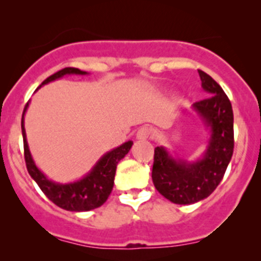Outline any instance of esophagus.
Returning <instances> with one entry per match:
<instances>
[{
    "label": "esophagus",
    "instance_id": "1",
    "mask_svg": "<svg viewBox=\"0 0 261 261\" xmlns=\"http://www.w3.org/2000/svg\"><path fill=\"white\" fill-rule=\"evenodd\" d=\"M152 135V128L148 127V126H142L137 130L136 133V139L137 140H146Z\"/></svg>",
    "mask_w": 261,
    "mask_h": 261
}]
</instances>
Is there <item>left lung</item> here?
<instances>
[{
  "instance_id": "8db88e82",
  "label": "left lung",
  "mask_w": 261,
  "mask_h": 261,
  "mask_svg": "<svg viewBox=\"0 0 261 261\" xmlns=\"http://www.w3.org/2000/svg\"><path fill=\"white\" fill-rule=\"evenodd\" d=\"M208 98L194 102L192 113L208 131L205 150L187 161L171 154L165 146L154 148L152 181L165 198L176 204H193L207 198L224 176L234 148L233 109L223 89L212 76L198 70Z\"/></svg>"
}]
</instances>
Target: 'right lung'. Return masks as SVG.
I'll return each mask as SVG.
<instances>
[{
	"label": "right lung",
	"instance_id": "right-lung-1",
	"mask_svg": "<svg viewBox=\"0 0 261 261\" xmlns=\"http://www.w3.org/2000/svg\"><path fill=\"white\" fill-rule=\"evenodd\" d=\"M88 71L80 70L78 68H64V69L57 71L49 78L39 85L54 82L63 78L65 75H88ZM37 89V90H38ZM36 90V91H37ZM30 101L25 105L23 114H22V136H23V146H24V160L25 166L30 176L36 181L39 186L43 193L49 198L54 204L63 208L65 211L70 212H88L100 207L107 202L108 197L110 196L111 191L114 187V178H115L116 166L130 151L133 141H126L122 145L117 146L113 150L108 151L107 153L102 154L98 160V162L93 166L89 172L83 176L82 178L76 179L73 182L61 183L54 182L48 178L44 173L37 167L32 154H31L30 146L27 142V135H25L24 128V115L27 111Z\"/></svg>",
	"mask_w": 261,
	"mask_h": 261
}]
</instances>
